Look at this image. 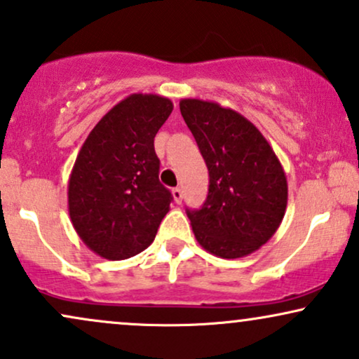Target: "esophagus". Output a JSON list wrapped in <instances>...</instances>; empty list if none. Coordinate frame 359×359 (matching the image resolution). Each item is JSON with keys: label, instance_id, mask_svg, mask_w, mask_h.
I'll return each instance as SVG.
<instances>
[{"label": "esophagus", "instance_id": "esophagus-1", "mask_svg": "<svg viewBox=\"0 0 359 359\" xmlns=\"http://www.w3.org/2000/svg\"><path fill=\"white\" fill-rule=\"evenodd\" d=\"M172 197H174V201L177 202V204H180V202H182V189L175 187L174 191H172Z\"/></svg>", "mask_w": 359, "mask_h": 359}]
</instances>
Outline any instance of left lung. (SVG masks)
<instances>
[{"label": "left lung", "mask_w": 359, "mask_h": 359, "mask_svg": "<svg viewBox=\"0 0 359 359\" xmlns=\"http://www.w3.org/2000/svg\"><path fill=\"white\" fill-rule=\"evenodd\" d=\"M179 105L209 168L204 207L187 210L194 236L217 257L249 256L276 234L286 214L284 168L239 111L198 98H182Z\"/></svg>", "instance_id": "1"}]
</instances>
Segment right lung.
Listing matches in <instances>:
<instances>
[{
    "label": "right lung",
    "instance_id": "right-lung-1",
    "mask_svg": "<svg viewBox=\"0 0 359 359\" xmlns=\"http://www.w3.org/2000/svg\"><path fill=\"white\" fill-rule=\"evenodd\" d=\"M172 110L162 95H128L102 116L76 155L68 212L80 239L100 257L120 261L142 252L170 209L154 138Z\"/></svg>",
    "mask_w": 359,
    "mask_h": 359
}]
</instances>
